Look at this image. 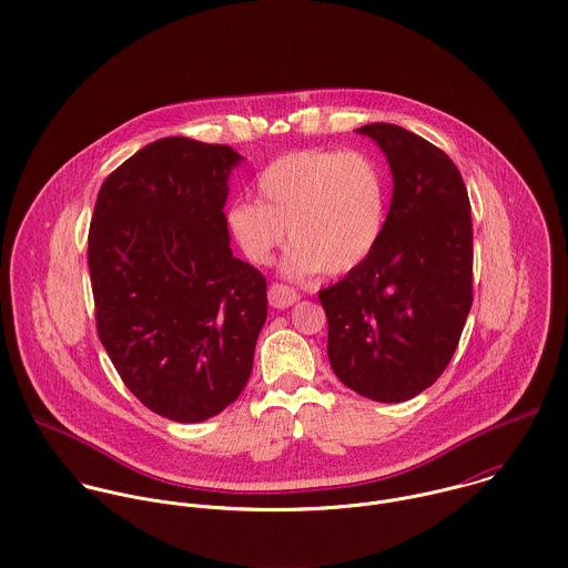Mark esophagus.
<instances>
[{
    "mask_svg": "<svg viewBox=\"0 0 568 568\" xmlns=\"http://www.w3.org/2000/svg\"><path fill=\"white\" fill-rule=\"evenodd\" d=\"M297 300H300L297 291L291 288L288 284L273 282V284L268 286V304H271L273 308H288V306H293Z\"/></svg>",
    "mask_w": 568,
    "mask_h": 568,
    "instance_id": "obj_1",
    "label": "esophagus"
}]
</instances>
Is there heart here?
I'll list each match as a JSON object with an SVG mask.
<instances>
[{
  "label": "heart",
  "mask_w": 568,
  "mask_h": 568,
  "mask_svg": "<svg viewBox=\"0 0 568 568\" xmlns=\"http://www.w3.org/2000/svg\"><path fill=\"white\" fill-rule=\"evenodd\" d=\"M255 200H237L226 213L231 235L255 264H268L288 237L295 244L286 271L295 277L324 268L342 275L377 248L387 191L377 161L359 150H300L268 163Z\"/></svg>",
  "instance_id": "heart-1"
}]
</instances>
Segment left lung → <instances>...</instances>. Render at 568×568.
Listing matches in <instances>:
<instances>
[{
  "instance_id": "1",
  "label": "left lung",
  "mask_w": 568,
  "mask_h": 568,
  "mask_svg": "<svg viewBox=\"0 0 568 568\" xmlns=\"http://www.w3.org/2000/svg\"><path fill=\"white\" fill-rule=\"evenodd\" d=\"M392 170V204L377 248L320 291L328 359L342 383L400 403L440 377L474 302L469 195L452 159L392 125L359 128Z\"/></svg>"
}]
</instances>
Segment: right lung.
I'll use <instances>...</instances> for the list:
<instances>
[{"label":"right lung","instance_id":"1","mask_svg":"<svg viewBox=\"0 0 568 568\" xmlns=\"http://www.w3.org/2000/svg\"><path fill=\"white\" fill-rule=\"evenodd\" d=\"M229 145L150 143L101 185L88 233L99 339L152 412L197 423L244 389L266 322V277L233 257Z\"/></svg>","mask_w":568,"mask_h":568}]
</instances>
